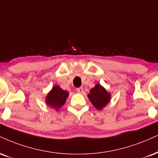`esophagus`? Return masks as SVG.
<instances>
[{
  "label": "esophagus",
  "mask_w": 158,
  "mask_h": 158,
  "mask_svg": "<svg viewBox=\"0 0 158 158\" xmlns=\"http://www.w3.org/2000/svg\"><path fill=\"white\" fill-rule=\"evenodd\" d=\"M77 91L79 94H82L84 90H83V87H79V88H77Z\"/></svg>",
  "instance_id": "obj_1"
}]
</instances>
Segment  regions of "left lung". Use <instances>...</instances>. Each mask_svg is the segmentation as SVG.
I'll return each mask as SVG.
<instances>
[{
  "label": "left lung",
  "instance_id": "1",
  "mask_svg": "<svg viewBox=\"0 0 158 158\" xmlns=\"http://www.w3.org/2000/svg\"><path fill=\"white\" fill-rule=\"evenodd\" d=\"M87 97L95 108L102 110L110 102L111 94L100 84H96L94 87L90 89Z\"/></svg>",
  "mask_w": 158,
  "mask_h": 158
}]
</instances>
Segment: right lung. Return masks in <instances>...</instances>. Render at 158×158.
Masks as SVG:
<instances>
[{"label": "right lung", "mask_w": 158, "mask_h": 158, "mask_svg": "<svg viewBox=\"0 0 158 158\" xmlns=\"http://www.w3.org/2000/svg\"><path fill=\"white\" fill-rule=\"evenodd\" d=\"M69 96L68 91L62 90L58 85L54 86L45 97V104L56 110L60 109L65 103Z\"/></svg>", "instance_id": "add662e5"}]
</instances>
